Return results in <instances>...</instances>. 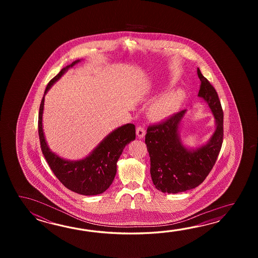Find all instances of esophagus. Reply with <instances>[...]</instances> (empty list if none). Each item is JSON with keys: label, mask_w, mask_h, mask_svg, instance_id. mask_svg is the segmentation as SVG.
<instances>
[{"label": "esophagus", "mask_w": 258, "mask_h": 258, "mask_svg": "<svg viewBox=\"0 0 258 258\" xmlns=\"http://www.w3.org/2000/svg\"><path fill=\"white\" fill-rule=\"evenodd\" d=\"M145 134H146V130H145V127L143 125H139L137 128V136L139 138H142L145 137Z\"/></svg>", "instance_id": "1"}]
</instances>
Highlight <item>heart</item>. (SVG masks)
Masks as SVG:
<instances>
[{
	"label": "heart",
	"instance_id": "heart-1",
	"mask_svg": "<svg viewBox=\"0 0 258 258\" xmlns=\"http://www.w3.org/2000/svg\"><path fill=\"white\" fill-rule=\"evenodd\" d=\"M181 98L182 94L180 91L165 94L152 104L150 108V115L158 120L170 116L178 109Z\"/></svg>",
	"mask_w": 258,
	"mask_h": 258
}]
</instances>
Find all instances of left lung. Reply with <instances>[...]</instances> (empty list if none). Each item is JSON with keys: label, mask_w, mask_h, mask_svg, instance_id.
<instances>
[{"label": "left lung", "mask_w": 258, "mask_h": 258, "mask_svg": "<svg viewBox=\"0 0 258 258\" xmlns=\"http://www.w3.org/2000/svg\"><path fill=\"white\" fill-rule=\"evenodd\" d=\"M201 81L198 96L209 104L216 118V131L206 146L190 151L178 137L185 110L167 117L147 129L145 142L150 157V174L155 187L162 192H185L201 184L213 169L223 142V110L214 87L198 68Z\"/></svg>", "instance_id": "left-lung-1"}]
</instances>
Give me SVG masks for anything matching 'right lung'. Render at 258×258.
<instances>
[{
  "mask_svg": "<svg viewBox=\"0 0 258 258\" xmlns=\"http://www.w3.org/2000/svg\"><path fill=\"white\" fill-rule=\"evenodd\" d=\"M79 60H75L70 66L60 70L47 85L45 92L60 78L62 74ZM44 97L39 106V129L40 148L50 170L57 179L73 192L83 196H95L105 192L114 180L117 171V161L127 144L136 139V126L133 123H127L110 133L98 148L86 159L79 161H68L60 159L57 155L49 151L45 141L42 130V112Z\"/></svg>",
  "mask_w": 258,
  "mask_h": 258,
  "instance_id": "obj_1",
  "label": "right lung"
}]
</instances>
